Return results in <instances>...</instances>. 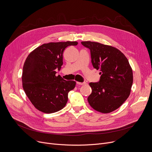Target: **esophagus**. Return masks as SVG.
<instances>
[{
    "instance_id": "34e87169",
    "label": "esophagus",
    "mask_w": 152,
    "mask_h": 152,
    "mask_svg": "<svg viewBox=\"0 0 152 152\" xmlns=\"http://www.w3.org/2000/svg\"><path fill=\"white\" fill-rule=\"evenodd\" d=\"M77 84H79V85H85V84H86V82H83V83H80V82H77L76 83Z\"/></svg>"
}]
</instances>
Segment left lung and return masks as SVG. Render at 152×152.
<instances>
[{
	"instance_id": "left-lung-1",
	"label": "left lung",
	"mask_w": 152,
	"mask_h": 152,
	"mask_svg": "<svg viewBox=\"0 0 152 152\" xmlns=\"http://www.w3.org/2000/svg\"><path fill=\"white\" fill-rule=\"evenodd\" d=\"M81 44L91 52L93 67L100 69L97 83H90L92 93L87 98L95 110L103 113L112 112L128 98L133 83L132 70L126 56L118 49L99 42Z\"/></svg>"
}]
</instances>
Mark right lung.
<instances>
[{
	"label": "right lung",
	"instance_id": "obj_1",
	"mask_svg": "<svg viewBox=\"0 0 152 152\" xmlns=\"http://www.w3.org/2000/svg\"><path fill=\"white\" fill-rule=\"evenodd\" d=\"M76 41L44 44L31 52L23 68V87L34 107L45 113H52L65 107L68 92L76 86L74 81H66L56 69L63 65V53Z\"/></svg>",
	"mask_w": 152,
	"mask_h": 152
}]
</instances>
